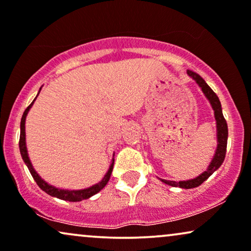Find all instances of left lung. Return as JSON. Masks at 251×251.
<instances>
[{
    "label": "left lung",
    "instance_id": "obj_1",
    "mask_svg": "<svg viewBox=\"0 0 251 251\" xmlns=\"http://www.w3.org/2000/svg\"><path fill=\"white\" fill-rule=\"evenodd\" d=\"M188 75L190 77H192L193 80L197 82V84L201 88L202 93L210 100L212 109L214 110V117L217 120V138H218V147L215 151V154L213 158H212L210 166L201 175L193 179L189 180H179V182H175V180H167V179H161L163 183L168 184L170 186H175V188H182V189H192L197 188V186L201 185V183H204L206 179L210 177L215 170H218L223 164L225 156H226V149H227V139H228V126L226 123V119L224 118L223 115V109H221V103L219 100V97L217 94L214 93L212 89L208 87V84L204 81V78L201 75H198L197 73L192 71H188Z\"/></svg>",
    "mask_w": 251,
    "mask_h": 251
}]
</instances>
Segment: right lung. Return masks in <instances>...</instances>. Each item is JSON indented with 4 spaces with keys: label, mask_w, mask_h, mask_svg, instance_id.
I'll return each instance as SVG.
<instances>
[{
    "label": "right lung",
    "mask_w": 251,
    "mask_h": 251,
    "mask_svg": "<svg viewBox=\"0 0 251 251\" xmlns=\"http://www.w3.org/2000/svg\"><path fill=\"white\" fill-rule=\"evenodd\" d=\"M38 95H39V94H38ZM38 95H37V96H38ZM36 98H34L33 102L31 103L30 105H28L26 109H25V111H24L23 117H22V120H21V135H20V151H21L22 158H23V161L25 162V164H26V167L28 168V170H30V173H31V175H32L33 179L36 180V183L38 184V186H39V188L43 190V191H45L46 193H49L50 196L55 197V198L62 199V201H83V199H88V198H90L91 196L96 195V193L100 192V190H102L104 186L106 185L107 182H109L111 174H112L113 161H115V160H112V163H111V166L109 168V170H107L106 175L104 176V178L100 180V183L95 184V185L90 186V188L83 189V190H63V189L55 188V186L50 185V184L46 183L45 180L41 179V177L38 175L37 171L33 169L32 164H31L30 158H28L27 151H26V142H25V119H26V115H27L28 110H30L31 106L33 105V103H34V100H36Z\"/></svg>",
    "instance_id": "add662e5"
}]
</instances>
